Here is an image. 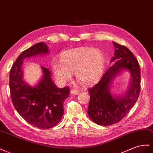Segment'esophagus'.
Here are the masks:
<instances>
[{"label":"esophagus","mask_w":153,"mask_h":153,"mask_svg":"<svg viewBox=\"0 0 153 153\" xmlns=\"http://www.w3.org/2000/svg\"><path fill=\"white\" fill-rule=\"evenodd\" d=\"M70 93L71 94H73V95H77V94L79 93V91H78V90L71 89V91H70Z\"/></svg>","instance_id":"esophagus-1"}]
</instances>
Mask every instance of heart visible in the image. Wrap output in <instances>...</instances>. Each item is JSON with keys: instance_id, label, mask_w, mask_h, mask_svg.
Returning <instances> with one entry per match:
<instances>
[{"instance_id": "obj_1", "label": "heart", "mask_w": 153, "mask_h": 153, "mask_svg": "<svg viewBox=\"0 0 153 153\" xmlns=\"http://www.w3.org/2000/svg\"><path fill=\"white\" fill-rule=\"evenodd\" d=\"M60 61L53 60L51 68L57 79L68 80L75 73L76 80L84 85H90L100 77L105 67L102 53L98 49L79 48L62 53Z\"/></svg>"}]
</instances>
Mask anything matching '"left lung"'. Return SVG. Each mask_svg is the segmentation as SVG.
<instances>
[{
  "mask_svg": "<svg viewBox=\"0 0 153 153\" xmlns=\"http://www.w3.org/2000/svg\"><path fill=\"white\" fill-rule=\"evenodd\" d=\"M115 48L110 62L114 64L107 70L98 83L88 91L90 100L88 113L91 120L100 126H109L120 121L133 108L140 91V68L129 49L113 42ZM123 71H129L131 80L123 95L111 91L114 78Z\"/></svg>",
  "mask_w": 153,
  "mask_h": 153,
  "instance_id": "left-lung-1",
  "label": "left lung"
}]
</instances>
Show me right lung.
I'll use <instances>...</instances> for the list:
<instances>
[{
	"label": "right lung",
	"instance_id": "add662e5",
	"mask_svg": "<svg viewBox=\"0 0 153 153\" xmlns=\"http://www.w3.org/2000/svg\"><path fill=\"white\" fill-rule=\"evenodd\" d=\"M48 53L47 44H35L18 56L10 75V93L15 108L26 122L40 129L52 128L60 122L64 114V102L70 92L68 87L58 88L52 80L51 72L44 67H41L43 75L36 85L31 86L24 80V59Z\"/></svg>",
	"mask_w": 153,
	"mask_h": 153
}]
</instances>
